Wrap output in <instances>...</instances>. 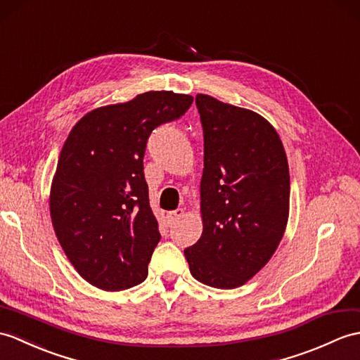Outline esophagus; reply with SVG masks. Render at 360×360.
<instances>
[{
    "mask_svg": "<svg viewBox=\"0 0 360 360\" xmlns=\"http://www.w3.org/2000/svg\"><path fill=\"white\" fill-rule=\"evenodd\" d=\"M182 216H184L182 208H176V210L167 213V219H169V224H174V222H178Z\"/></svg>",
    "mask_w": 360,
    "mask_h": 360,
    "instance_id": "obj_1",
    "label": "esophagus"
}]
</instances>
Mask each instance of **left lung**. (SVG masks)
I'll return each mask as SVG.
<instances>
[{
    "label": "left lung",
    "instance_id": "8db88e82",
    "mask_svg": "<svg viewBox=\"0 0 360 360\" xmlns=\"http://www.w3.org/2000/svg\"><path fill=\"white\" fill-rule=\"evenodd\" d=\"M196 107L204 129L202 235L184 255L196 281L231 290L264 269L285 233L288 161L264 116L202 94Z\"/></svg>",
    "mask_w": 360,
    "mask_h": 360
}]
</instances>
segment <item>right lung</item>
<instances>
[{"instance_id": "obj_1", "label": "right lung", "mask_w": 360, "mask_h": 360, "mask_svg": "<svg viewBox=\"0 0 360 360\" xmlns=\"http://www.w3.org/2000/svg\"><path fill=\"white\" fill-rule=\"evenodd\" d=\"M191 103L190 95L146 91L86 113L67 136L50 187V218L67 259L94 287L121 291L147 278L161 239L142 164L147 139Z\"/></svg>"}]
</instances>
